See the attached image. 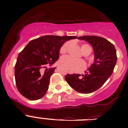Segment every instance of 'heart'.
I'll return each instance as SVG.
<instances>
[{"label": "heart", "mask_w": 128, "mask_h": 128, "mask_svg": "<svg viewBox=\"0 0 128 128\" xmlns=\"http://www.w3.org/2000/svg\"><path fill=\"white\" fill-rule=\"evenodd\" d=\"M69 45H70L69 42H66L64 43L60 48V52L61 54H65L68 50ZM80 48H81V50L83 53H85L88 50L90 49V46L86 44H82ZM60 62L63 66L66 67L68 70L71 72H74L81 71L86 68V63L84 62V60H76V59H72V58L68 56L62 57Z\"/></svg>", "instance_id": "b5f03b06"}]
</instances>
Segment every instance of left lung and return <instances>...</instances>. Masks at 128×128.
I'll return each instance as SVG.
<instances>
[{"label": "left lung", "mask_w": 128, "mask_h": 128, "mask_svg": "<svg viewBox=\"0 0 128 128\" xmlns=\"http://www.w3.org/2000/svg\"><path fill=\"white\" fill-rule=\"evenodd\" d=\"M78 39L91 44L94 62L82 76L79 74H68L65 79L77 92L88 94L100 89L111 76L117 62L116 50L113 44L101 37L84 36Z\"/></svg>", "instance_id": "left-lung-1"}]
</instances>
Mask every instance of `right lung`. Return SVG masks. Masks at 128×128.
Masks as SVG:
<instances>
[{"label": "right lung", "instance_id": "1", "mask_svg": "<svg viewBox=\"0 0 128 128\" xmlns=\"http://www.w3.org/2000/svg\"><path fill=\"white\" fill-rule=\"evenodd\" d=\"M76 36H44L30 41L19 53L15 66L16 86L19 92L29 100H38L45 95L50 77L56 68L46 69L58 60L59 50L67 40Z\"/></svg>", "mask_w": 128, "mask_h": 128}]
</instances>
